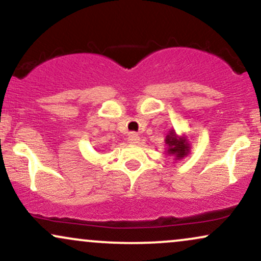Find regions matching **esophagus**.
<instances>
[{"mask_svg":"<svg viewBox=\"0 0 261 261\" xmlns=\"http://www.w3.org/2000/svg\"><path fill=\"white\" fill-rule=\"evenodd\" d=\"M139 141H140V136L136 133H131L127 136V142L128 143H133V145H134V143H137Z\"/></svg>","mask_w":261,"mask_h":261,"instance_id":"esophagus-1","label":"esophagus"}]
</instances>
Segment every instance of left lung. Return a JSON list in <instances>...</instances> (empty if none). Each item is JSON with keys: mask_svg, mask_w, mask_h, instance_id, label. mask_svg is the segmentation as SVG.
Masks as SVG:
<instances>
[{"mask_svg": "<svg viewBox=\"0 0 261 261\" xmlns=\"http://www.w3.org/2000/svg\"><path fill=\"white\" fill-rule=\"evenodd\" d=\"M167 153L174 155L175 160H182L190 152V145L187 136H178L174 130H170L166 136Z\"/></svg>", "mask_w": 261, "mask_h": 261, "instance_id": "1", "label": "left lung"}]
</instances>
